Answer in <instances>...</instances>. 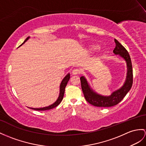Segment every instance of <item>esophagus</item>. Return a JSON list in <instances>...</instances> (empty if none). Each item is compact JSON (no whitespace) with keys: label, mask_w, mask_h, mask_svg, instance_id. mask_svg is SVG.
Returning a JSON list of instances; mask_svg holds the SVG:
<instances>
[{"label":"esophagus","mask_w":146,"mask_h":146,"mask_svg":"<svg viewBox=\"0 0 146 146\" xmlns=\"http://www.w3.org/2000/svg\"><path fill=\"white\" fill-rule=\"evenodd\" d=\"M80 72V71L79 69H74L72 71V75H78L79 74Z\"/></svg>","instance_id":"34e87169"}]
</instances>
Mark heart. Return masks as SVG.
Wrapping results in <instances>:
<instances>
[{
    "label": "heart",
    "instance_id": "b5f03b06",
    "mask_svg": "<svg viewBox=\"0 0 146 146\" xmlns=\"http://www.w3.org/2000/svg\"><path fill=\"white\" fill-rule=\"evenodd\" d=\"M88 48H89L90 50L94 51V50H95V49L98 48V46L95 44H92L89 46H88Z\"/></svg>",
    "mask_w": 146,
    "mask_h": 146
}]
</instances>
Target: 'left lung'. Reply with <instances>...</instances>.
Listing matches in <instances>:
<instances>
[{"instance_id":"1","label":"left lung","mask_w":146,"mask_h":146,"mask_svg":"<svg viewBox=\"0 0 146 146\" xmlns=\"http://www.w3.org/2000/svg\"><path fill=\"white\" fill-rule=\"evenodd\" d=\"M116 47L113 52L122 58L126 62L127 74L126 80L123 85L119 89L114 91L110 96H104L95 92L88 84L86 78L82 76L80 79L81 82L82 90L84 95L85 100L90 104L98 107H110L117 105L121 101L126 95L128 93L133 85V69L132 63L128 52L121 44L119 41L115 39Z\"/></svg>"}]
</instances>
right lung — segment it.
<instances>
[{
  "instance_id": "1",
  "label": "right lung",
  "mask_w": 146,
  "mask_h": 146,
  "mask_svg": "<svg viewBox=\"0 0 146 146\" xmlns=\"http://www.w3.org/2000/svg\"><path fill=\"white\" fill-rule=\"evenodd\" d=\"M30 36L27 37L26 40L24 41V42L20 46H21L22 44H23L25 42L28 40V39H30ZM20 46H19V47H20ZM69 79H70V74L69 73V74H67L64 77V79L61 81V84H60V86H59V97H58V99H57L56 101L54 103H53V104H51V105H49L48 106H45V107H43V108H30L35 110H37V111H44V110H51L52 108H54L56 107V106H58V105H59L60 103H61V101L62 100L63 97H64V95L65 88L66 87L67 82H68V81L69 80Z\"/></svg>"
}]
</instances>
